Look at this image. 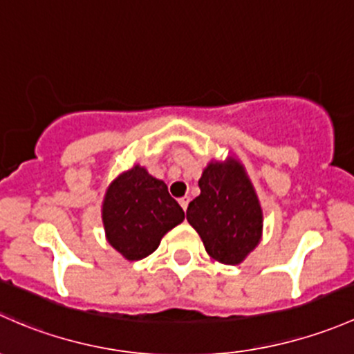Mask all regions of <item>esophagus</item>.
Wrapping results in <instances>:
<instances>
[{"mask_svg": "<svg viewBox=\"0 0 354 354\" xmlns=\"http://www.w3.org/2000/svg\"><path fill=\"white\" fill-rule=\"evenodd\" d=\"M189 201H191V199H189V196H184V198H180L178 199V204H180L182 206V209H187V206H189Z\"/></svg>", "mask_w": 354, "mask_h": 354, "instance_id": "esophagus-1", "label": "esophagus"}]
</instances>
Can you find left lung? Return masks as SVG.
I'll return each instance as SVG.
<instances>
[{
	"instance_id": "left-lung-1",
	"label": "left lung",
	"mask_w": 354,
	"mask_h": 354,
	"mask_svg": "<svg viewBox=\"0 0 354 354\" xmlns=\"http://www.w3.org/2000/svg\"><path fill=\"white\" fill-rule=\"evenodd\" d=\"M199 189L201 194L189 203L187 221L211 257L239 264L261 240L262 211L252 184L239 163H209Z\"/></svg>"
}]
</instances>
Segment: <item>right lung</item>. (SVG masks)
<instances>
[{
  "label": "right lung",
  "instance_id": "1",
  "mask_svg": "<svg viewBox=\"0 0 354 354\" xmlns=\"http://www.w3.org/2000/svg\"><path fill=\"white\" fill-rule=\"evenodd\" d=\"M102 218L109 243L129 261H140L155 252L162 236L184 220V211L165 182L136 165L111 184Z\"/></svg>",
  "mask_w": 354,
  "mask_h": 354
}]
</instances>
